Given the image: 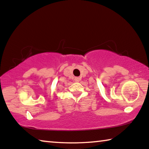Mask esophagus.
Returning <instances> with one entry per match:
<instances>
[{
	"mask_svg": "<svg viewBox=\"0 0 149 149\" xmlns=\"http://www.w3.org/2000/svg\"><path fill=\"white\" fill-rule=\"evenodd\" d=\"M74 80H75V81H76V82H79V81H80V78L79 77H75V79H74Z\"/></svg>",
	"mask_w": 149,
	"mask_h": 149,
	"instance_id": "obj_1",
	"label": "esophagus"
}]
</instances>
